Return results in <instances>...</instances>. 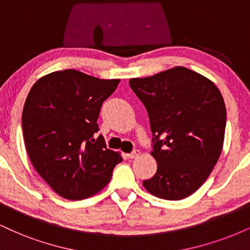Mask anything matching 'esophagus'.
Returning a JSON list of instances; mask_svg holds the SVG:
<instances>
[{
    "label": "esophagus",
    "mask_w": 250,
    "mask_h": 250,
    "mask_svg": "<svg viewBox=\"0 0 250 250\" xmlns=\"http://www.w3.org/2000/svg\"><path fill=\"white\" fill-rule=\"evenodd\" d=\"M139 155H140V150L135 149V150H133V152H132V153L127 154V158H130V159H135V158H138V156H139Z\"/></svg>",
    "instance_id": "obj_1"
}]
</instances>
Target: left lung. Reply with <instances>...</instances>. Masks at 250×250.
<instances>
[{
    "label": "left lung",
    "instance_id": "obj_1",
    "mask_svg": "<svg viewBox=\"0 0 250 250\" xmlns=\"http://www.w3.org/2000/svg\"><path fill=\"white\" fill-rule=\"evenodd\" d=\"M149 117L158 163L143 182L153 196L180 200L192 195L210 176L223 150L226 106L211 80L176 66L148 78L130 80Z\"/></svg>",
    "mask_w": 250,
    "mask_h": 250
}]
</instances>
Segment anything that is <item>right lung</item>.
Instances as JSON below:
<instances>
[{"label":"right lung","instance_id":"right-lung-1","mask_svg":"<svg viewBox=\"0 0 250 250\" xmlns=\"http://www.w3.org/2000/svg\"><path fill=\"white\" fill-rule=\"evenodd\" d=\"M119 82L64 69L42 76L27 95L21 113L27 154L42 180L63 198L96 195L123 161L102 135L94 139L102 104Z\"/></svg>","mask_w":250,"mask_h":250}]
</instances>
